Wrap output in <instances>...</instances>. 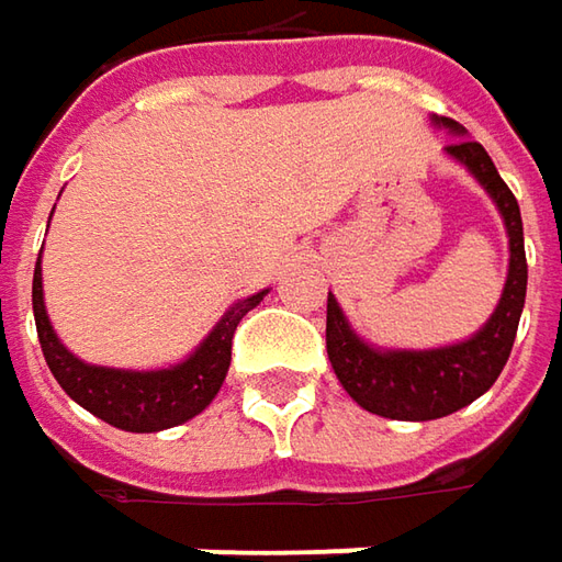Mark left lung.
<instances>
[{
  "instance_id": "8db88e82",
  "label": "left lung",
  "mask_w": 562,
  "mask_h": 562,
  "mask_svg": "<svg viewBox=\"0 0 562 562\" xmlns=\"http://www.w3.org/2000/svg\"><path fill=\"white\" fill-rule=\"evenodd\" d=\"M431 124L460 137L443 146V153L463 165L497 205L509 237V266L501 300L485 325L465 340L428 350H391L362 340L335 293H328L325 344L337 381L362 409L397 422L443 419L485 394L507 366L529 284L522 215L513 190L497 175L485 146L465 137L463 124L441 115H431Z\"/></svg>"
}]
</instances>
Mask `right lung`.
<instances>
[{
  "label": "right lung",
  "instance_id": "obj_1",
  "mask_svg": "<svg viewBox=\"0 0 562 562\" xmlns=\"http://www.w3.org/2000/svg\"><path fill=\"white\" fill-rule=\"evenodd\" d=\"M40 262L43 256H36V269H33V318L49 372L61 384V391L87 413H93L97 419L109 422L121 431H137V435L165 431L203 413L225 384L227 366H231V337L237 331L240 318L249 310H256L269 293L259 291L231 303L225 315L212 325V331L181 362H171L162 369H115V366L83 362L55 335L43 300Z\"/></svg>",
  "mask_w": 562,
  "mask_h": 562
}]
</instances>
